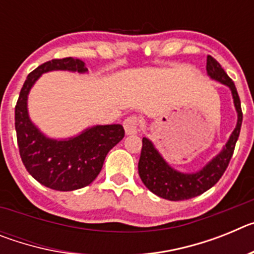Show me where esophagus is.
Listing matches in <instances>:
<instances>
[{"label":"esophagus","mask_w":254,"mask_h":254,"mask_svg":"<svg viewBox=\"0 0 254 254\" xmlns=\"http://www.w3.org/2000/svg\"><path fill=\"white\" fill-rule=\"evenodd\" d=\"M123 127H125L126 134H134L138 131V120L136 117H128L126 118L123 122Z\"/></svg>","instance_id":"1"}]
</instances>
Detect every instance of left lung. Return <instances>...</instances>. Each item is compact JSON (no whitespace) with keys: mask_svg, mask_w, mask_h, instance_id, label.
<instances>
[{"mask_svg":"<svg viewBox=\"0 0 254 254\" xmlns=\"http://www.w3.org/2000/svg\"><path fill=\"white\" fill-rule=\"evenodd\" d=\"M207 76L214 81L223 84L232 93L233 103L237 112V125L229 136L228 141L214 158L196 172L185 173L177 170L168 163L161 152L155 147L150 138H142L140 161H138V174L142 183L149 190L161 198L169 201H182L192 197L199 196L211 187L216 185L229 165L234 152L239 132H241L243 113L241 108V99L238 95L237 87L232 78L220 66L214 57L207 56L206 64Z\"/></svg>","mask_w":254,"mask_h":254,"instance_id":"obj_1","label":"left lung"}]
</instances>
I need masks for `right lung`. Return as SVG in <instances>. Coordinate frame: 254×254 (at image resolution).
Wrapping results in <instances>:
<instances>
[{"mask_svg": "<svg viewBox=\"0 0 254 254\" xmlns=\"http://www.w3.org/2000/svg\"><path fill=\"white\" fill-rule=\"evenodd\" d=\"M51 71L87 73L86 64L72 57L40 64L26 77L15 107V129L20 156L35 181L56 190L86 187L98 177L105 156L125 137L121 125H95L66 138L47 136L31 121L28 98L38 78Z\"/></svg>", "mask_w": 254, "mask_h": 254, "instance_id": "add662e5", "label": "right lung"}]
</instances>
